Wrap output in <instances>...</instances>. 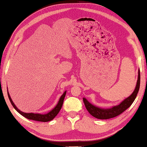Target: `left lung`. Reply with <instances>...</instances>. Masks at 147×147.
Returning <instances> with one entry per match:
<instances>
[{
    "label": "left lung",
    "instance_id": "1",
    "mask_svg": "<svg viewBox=\"0 0 147 147\" xmlns=\"http://www.w3.org/2000/svg\"><path fill=\"white\" fill-rule=\"evenodd\" d=\"M140 71L138 70V78L137 81L136 88L133 93L130 96L123 101L119 105L112 107L111 109H101V108L97 107L92 105L90 102L87 101L86 99L83 98V102L85 105L86 109L88 112L92 116L97 118L99 119H108L110 118H113L120 115L121 114L125 111L128 108H129L131 105L134 101L137 94L140 90Z\"/></svg>",
    "mask_w": 147,
    "mask_h": 147
}]
</instances>
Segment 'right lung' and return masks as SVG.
<instances>
[{
	"label": "right lung",
	"mask_w": 147,
	"mask_h": 147,
	"mask_svg": "<svg viewBox=\"0 0 147 147\" xmlns=\"http://www.w3.org/2000/svg\"><path fill=\"white\" fill-rule=\"evenodd\" d=\"M66 91L64 92V94L62 95L61 98L59 99V101L58 102L57 105H56L55 107L54 108L53 110H51L50 112H49L48 113H47V114H34V113H25V112L20 111V110L17 109V107L15 106V104L13 103V102L12 101L11 97H10L8 92H7V96H8L10 102H11L12 106L13 107L14 109L16 110L20 114H21L22 116H24V117L27 118V119H32V120L37 121H41V122H48V121H50L52 120L53 118L58 114L59 111H60V110L62 108V106H63L64 99L66 96Z\"/></svg>",
	"instance_id": "right-lung-1"
}]
</instances>
